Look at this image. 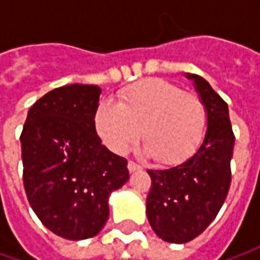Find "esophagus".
I'll return each instance as SVG.
<instances>
[{"label": "esophagus", "mask_w": 260, "mask_h": 260, "mask_svg": "<svg viewBox=\"0 0 260 260\" xmlns=\"http://www.w3.org/2000/svg\"><path fill=\"white\" fill-rule=\"evenodd\" d=\"M128 170H129V173H135V171L142 170V167L139 164H136L135 161H129V163H128Z\"/></svg>", "instance_id": "obj_1"}]
</instances>
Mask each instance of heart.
Listing matches in <instances>:
<instances>
[{
    "label": "heart",
    "instance_id": "obj_1",
    "mask_svg": "<svg viewBox=\"0 0 260 260\" xmlns=\"http://www.w3.org/2000/svg\"><path fill=\"white\" fill-rule=\"evenodd\" d=\"M206 124L205 104L158 78L136 82L119 93L118 104L102 103L94 115L103 143L122 154L142 134V153L156 161L175 164L195 150Z\"/></svg>",
    "mask_w": 260,
    "mask_h": 260
}]
</instances>
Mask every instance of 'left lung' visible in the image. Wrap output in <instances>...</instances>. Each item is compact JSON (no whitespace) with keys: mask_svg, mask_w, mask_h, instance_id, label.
<instances>
[{"mask_svg":"<svg viewBox=\"0 0 260 260\" xmlns=\"http://www.w3.org/2000/svg\"><path fill=\"white\" fill-rule=\"evenodd\" d=\"M205 104L207 126L196 150L182 163L167 170H147L152 188L146 216L153 231L171 244L189 242L217 216L231 182L230 161L234 134L229 106L209 82L186 74Z\"/></svg>","mask_w":260,"mask_h":260,"instance_id":"1","label":"left lung"}]
</instances>
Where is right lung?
I'll list each match as a JSON object with an SVG mask.
<instances>
[{
	"label": "right lung",
	"instance_id": "1",
	"mask_svg": "<svg viewBox=\"0 0 260 260\" xmlns=\"http://www.w3.org/2000/svg\"><path fill=\"white\" fill-rule=\"evenodd\" d=\"M102 89L62 86L29 110L20 135L23 185L33 212L54 234L80 241L108 220V198L129 180L128 161L102 145L94 126Z\"/></svg>",
	"mask_w": 260,
	"mask_h": 260
}]
</instances>
